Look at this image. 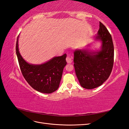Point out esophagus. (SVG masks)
<instances>
[{
    "label": "esophagus",
    "instance_id": "esophagus-1",
    "mask_svg": "<svg viewBox=\"0 0 129 129\" xmlns=\"http://www.w3.org/2000/svg\"><path fill=\"white\" fill-rule=\"evenodd\" d=\"M66 61H67L68 63H72V58L70 56H67L66 57Z\"/></svg>",
    "mask_w": 129,
    "mask_h": 129
}]
</instances>
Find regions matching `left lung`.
<instances>
[{
	"instance_id": "1",
	"label": "left lung",
	"mask_w": 129,
	"mask_h": 129,
	"mask_svg": "<svg viewBox=\"0 0 129 129\" xmlns=\"http://www.w3.org/2000/svg\"><path fill=\"white\" fill-rule=\"evenodd\" d=\"M101 42L100 50L75 49L74 62L76 75L80 85L92 89L102 85L110 76L114 64V48L112 37L105 26L100 22V28L95 36Z\"/></svg>"
}]
</instances>
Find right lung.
<instances>
[{
    "label": "right lung",
    "mask_w": 129,
    "mask_h": 129,
    "mask_svg": "<svg viewBox=\"0 0 129 129\" xmlns=\"http://www.w3.org/2000/svg\"><path fill=\"white\" fill-rule=\"evenodd\" d=\"M18 36L16 44V54L21 72L25 79L34 89L45 93L53 92L59 87L63 70L67 64L66 54L54 57L41 64L27 62L19 52Z\"/></svg>",
    "instance_id": "1"
}]
</instances>
